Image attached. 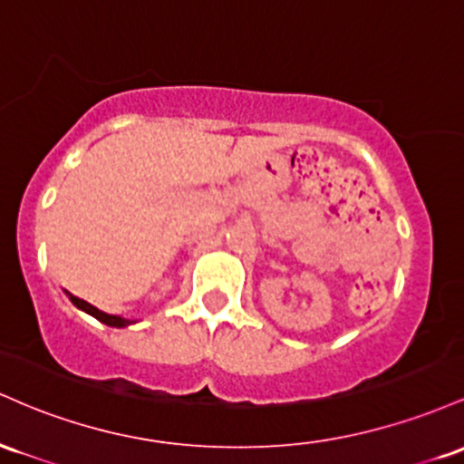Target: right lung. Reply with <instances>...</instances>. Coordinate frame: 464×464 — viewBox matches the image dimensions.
Listing matches in <instances>:
<instances>
[{
	"mask_svg": "<svg viewBox=\"0 0 464 464\" xmlns=\"http://www.w3.org/2000/svg\"><path fill=\"white\" fill-rule=\"evenodd\" d=\"M65 294H67V298L72 300V304L78 306V309H81V311H85V314L93 315V317H96L98 322H102V324H107V326H116V329H124V326L133 324V322H135V320H129V317H122V315H111V314H105V311L96 309V306L90 304V302H85V300L76 298V295H72L70 291H65Z\"/></svg>",
	"mask_w": 464,
	"mask_h": 464,
	"instance_id": "obj_1",
	"label": "right lung"
}]
</instances>
